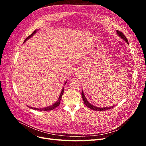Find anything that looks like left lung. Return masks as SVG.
<instances>
[{
  "instance_id": "obj_1",
  "label": "left lung",
  "mask_w": 146,
  "mask_h": 146,
  "mask_svg": "<svg viewBox=\"0 0 146 146\" xmlns=\"http://www.w3.org/2000/svg\"><path fill=\"white\" fill-rule=\"evenodd\" d=\"M116 32H117V35H119V36H120V37L123 39V40H124L127 44H129V42H128V40H127V38L125 37V35L123 34L122 32H120V31H118V30H116ZM82 98H83V100L84 104H85L88 108H90L91 109V110H95V111H105V110H110V109H111V108H113L114 107H115V106L113 105V106H111V107H105V108H99V107H95V106L91 105V104L89 102H88V101L87 100V99H86V98H85V95H84L83 91H82Z\"/></svg>"
}]
</instances>
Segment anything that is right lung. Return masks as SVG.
Listing matches in <instances>:
<instances>
[{
	"mask_svg": "<svg viewBox=\"0 0 146 146\" xmlns=\"http://www.w3.org/2000/svg\"><path fill=\"white\" fill-rule=\"evenodd\" d=\"M36 30H35L34 32L30 35V36H29L27 38H26V39H25V41H24V42H25L27 40V39H29L31 37H32L33 35L35 33H36ZM66 82L64 83V85H66ZM63 92H64V87L63 88L62 91H61V94H60V97H59V98H58V100H57V101L56 102L54 103L53 105H50V106H48V107H47L42 108H32V107H29V106H28V105H27V106L28 107H29V108H30L36 110H39V111H50V110H54V109H55L56 107H58V106H59V105H60V100H61V97H62V96H63Z\"/></svg>",
	"mask_w": 146,
	"mask_h": 146,
	"instance_id": "right-lung-1",
	"label": "right lung"
}]
</instances>
